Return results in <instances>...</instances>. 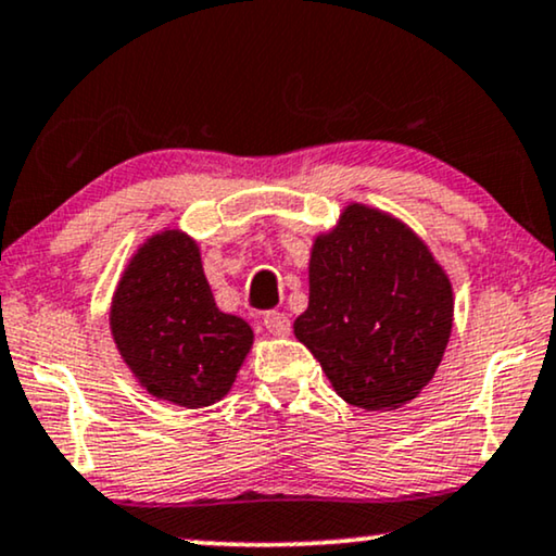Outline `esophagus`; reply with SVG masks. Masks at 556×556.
<instances>
[{"mask_svg":"<svg viewBox=\"0 0 556 556\" xmlns=\"http://www.w3.org/2000/svg\"><path fill=\"white\" fill-rule=\"evenodd\" d=\"M262 323H264L266 332H269V336H277V338L290 336V330H292L290 317H287L285 313H277V309H269V313H264Z\"/></svg>","mask_w":556,"mask_h":556,"instance_id":"obj_1","label":"esophagus"}]
</instances>
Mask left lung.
Listing matches in <instances>:
<instances>
[{"mask_svg": "<svg viewBox=\"0 0 556 556\" xmlns=\"http://www.w3.org/2000/svg\"><path fill=\"white\" fill-rule=\"evenodd\" d=\"M453 330V287L425 241L387 213L348 205L309 256L294 336L348 404L391 412L432 381Z\"/></svg>", "mask_w": 556, "mask_h": 556, "instance_id": "1", "label": "left lung"}]
</instances>
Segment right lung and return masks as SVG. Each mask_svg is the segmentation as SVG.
<instances>
[{"instance_id": "1", "label": "right lung", "mask_w": 556, "mask_h": 556, "mask_svg": "<svg viewBox=\"0 0 556 556\" xmlns=\"http://www.w3.org/2000/svg\"><path fill=\"white\" fill-rule=\"evenodd\" d=\"M111 332L139 383L185 409L224 399L254 340L247 320L216 307L201 251L180 231L152 236L131 258Z\"/></svg>"}]
</instances>
